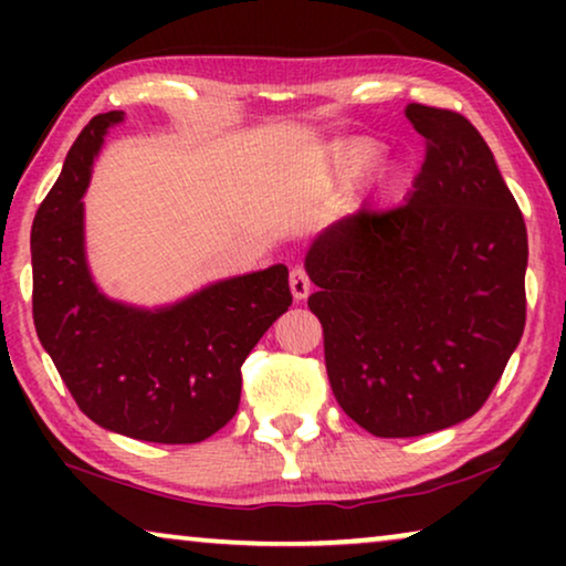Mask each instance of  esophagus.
Listing matches in <instances>:
<instances>
[{
    "mask_svg": "<svg viewBox=\"0 0 566 566\" xmlns=\"http://www.w3.org/2000/svg\"><path fill=\"white\" fill-rule=\"evenodd\" d=\"M289 283H291L293 298H296V301H304L308 293H312V281H308V275H306L304 268H293Z\"/></svg>",
    "mask_w": 566,
    "mask_h": 566,
    "instance_id": "esophagus-1",
    "label": "esophagus"
}]
</instances>
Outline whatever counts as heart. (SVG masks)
<instances>
[{
  "label": "heart",
  "mask_w": 566,
  "mask_h": 566,
  "mask_svg": "<svg viewBox=\"0 0 566 566\" xmlns=\"http://www.w3.org/2000/svg\"><path fill=\"white\" fill-rule=\"evenodd\" d=\"M384 159V144L376 138H355L337 154V172L345 180H360Z\"/></svg>",
  "instance_id": "1"
}]
</instances>
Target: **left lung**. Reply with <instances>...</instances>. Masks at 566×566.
Segmentation results:
<instances>
[{
	"label": "left lung",
	"instance_id": "1",
	"mask_svg": "<svg viewBox=\"0 0 566 566\" xmlns=\"http://www.w3.org/2000/svg\"><path fill=\"white\" fill-rule=\"evenodd\" d=\"M405 115L428 142L405 203L345 216L306 254L329 386L378 438L469 420L525 327L528 234L490 146L453 111Z\"/></svg>",
	"mask_w": 566,
	"mask_h": 566
}]
</instances>
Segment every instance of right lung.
<instances>
[{"instance_id":"add662e5","label":"right lung","mask_w":566,"mask_h":566,"mask_svg":"<svg viewBox=\"0 0 566 566\" xmlns=\"http://www.w3.org/2000/svg\"><path fill=\"white\" fill-rule=\"evenodd\" d=\"M95 115L38 208L33 322L45 353L84 415L149 443H200L237 415L242 363L291 306L289 268L216 281L177 304L142 308L107 298L84 252V192L107 128Z\"/></svg>"}]
</instances>
